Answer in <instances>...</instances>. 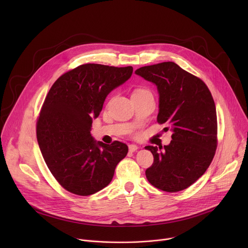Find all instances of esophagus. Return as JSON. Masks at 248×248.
Instances as JSON below:
<instances>
[{
  "label": "esophagus",
  "mask_w": 248,
  "mask_h": 248,
  "mask_svg": "<svg viewBox=\"0 0 248 248\" xmlns=\"http://www.w3.org/2000/svg\"><path fill=\"white\" fill-rule=\"evenodd\" d=\"M128 149H129V151H130V152H135V151H137V150L139 149V147H138L137 145L130 144V145H128Z\"/></svg>",
  "instance_id": "esophagus-1"
}]
</instances>
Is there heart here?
Here are the masks:
<instances>
[{"instance_id": "obj_1", "label": "heart", "mask_w": 248, "mask_h": 248, "mask_svg": "<svg viewBox=\"0 0 248 248\" xmlns=\"http://www.w3.org/2000/svg\"><path fill=\"white\" fill-rule=\"evenodd\" d=\"M142 92H149V91L146 89H137L134 93H142Z\"/></svg>"}]
</instances>
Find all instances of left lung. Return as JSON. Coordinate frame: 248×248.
Returning a JSON list of instances; mask_svg holds the SVG:
<instances>
[{
    "instance_id": "left-lung-1",
    "label": "left lung",
    "mask_w": 248,
    "mask_h": 248,
    "mask_svg": "<svg viewBox=\"0 0 248 248\" xmlns=\"http://www.w3.org/2000/svg\"><path fill=\"white\" fill-rule=\"evenodd\" d=\"M135 75L157 86V121L170 124L172 131L169 145L145 147L154 157L146 178L161 190H184L206 171L215 155L217 113L213 97L200 78L173 62L142 66Z\"/></svg>"
}]
</instances>
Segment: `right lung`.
Instances as JSON below:
<instances>
[{
    "instance_id": "1",
    "label": "right lung",
    "mask_w": 248,
    "mask_h": 248,
    "mask_svg": "<svg viewBox=\"0 0 248 248\" xmlns=\"http://www.w3.org/2000/svg\"><path fill=\"white\" fill-rule=\"evenodd\" d=\"M132 72V66L86 63L51 87L37 122V141L47 167L67 191L81 196L98 192L112 182L117 165L126 156V144H105L90 130L106 97Z\"/></svg>"
}]
</instances>
